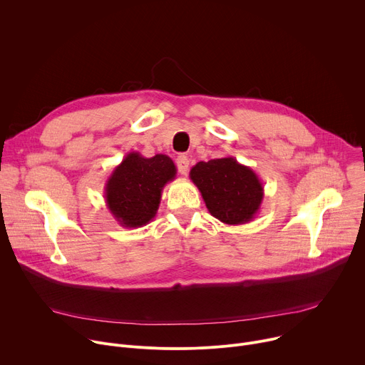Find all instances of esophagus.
<instances>
[{
  "mask_svg": "<svg viewBox=\"0 0 365 365\" xmlns=\"http://www.w3.org/2000/svg\"><path fill=\"white\" fill-rule=\"evenodd\" d=\"M176 166H178V170L180 175H186L187 170H189V159L186 158L185 154L179 155V158L176 159Z\"/></svg>",
  "mask_w": 365,
  "mask_h": 365,
  "instance_id": "34e87169",
  "label": "esophagus"
}]
</instances>
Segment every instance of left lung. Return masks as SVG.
Instances as JSON below:
<instances>
[{
    "label": "left lung",
    "mask_w": 365,
    "mask_h": 365,
    "mask_svg": "<svg viewBox=\"0 0 365 365\" xmlns=\"http://www.w3.org/2000/svg\"><path fill=\"white\" fill-rule=\"evenodd\" d=\"M189 176L207 211L224 224H247L259 211L264 197L263 183L251 168L234 158L199 162L190 169Z\"/></svg>",
    "instance_id": "obj_1"
}]
</instances>
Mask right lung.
<instances>
[{
  "instance_id": "obj_1",
  "label": "right lung",
  "mask_w": 365,
  "mask_h": 365,
  "mask_svg": "<svg viewBox=\"0 0 365 365\" xmlns=\"http://www.w3.org/2000/svg\"><path fill=\"white\" fill-rule=\"evenodd\" d=\"M176 178V166L166 154L143 158L128 153L106 185V202L121 227L138 228L158 214L166 183Z\"/></svg>"
}]
</instances>
